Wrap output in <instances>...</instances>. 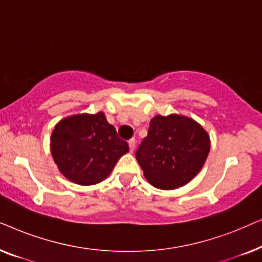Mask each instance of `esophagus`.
<instances>
[{"label": "esophagus", "instance_id": "34e87169", "mask_svg": "<svg viewBox=\"0 0 262 262\" xmlns=\"http://www.w3.org/2000/svg\"><path fill=\"white\" fill-rule=\"evenodd\" d=\"M128 146H130V151L134 152L135 148H136V139L135 138H132L128 141Z\"/></svg>", "mask_w": 262, "mask_h": 262}]
</instances>
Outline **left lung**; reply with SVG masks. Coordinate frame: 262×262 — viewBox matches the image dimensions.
<instances>
[{
    "label": "left lung",
    "instance_id": "left-lung-1",
    "mask_svg": "<svg viewBox=\"0 0 262 262\" xmlns=\"http://www.w3.org/2000/svg\"><path fill=\"white\" fill-rule=\"evenodd\" d=\"M210 151V137L195 120L179 114L156 116L136 151L144 177L154 187L175 189L192 180Z\"/></svg>",
    "mask_w": 262,
    "mask_h": 262
}]
</instances>
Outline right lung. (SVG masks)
Masks as SVG:
<instances>
[{
    "label": "right lung",
    "instance_id": "obj_1",
    "mask_svg": "<svg viewBox=\"0 0 262 262\" xmlns=\"http://www.w3.org/2000/svg\"><path fill=\"white\" fill-rule=\"evenodd\" d=\"M127 151L128 144L102 112L64 118L51 135V155L59 171L82 186L105 180Z\"/></svg>",
    "mask_w": 262,
    "mask_h": 262
}]
</instances>
